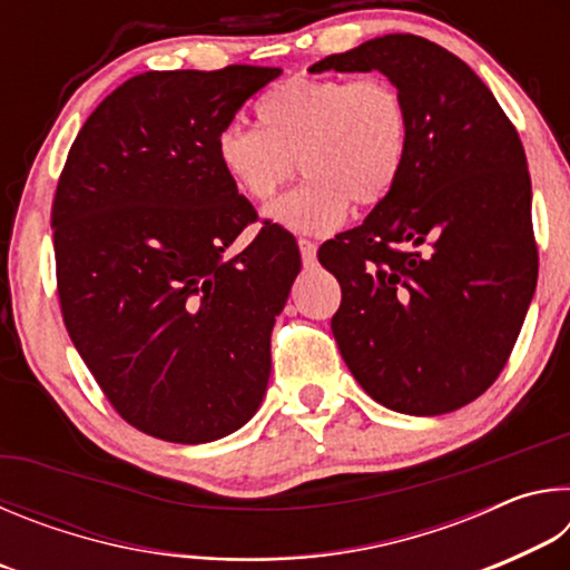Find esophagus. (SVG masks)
<instances>
[{"label":"esophagus","mask_w":570,"mask_h":570,"mask_svg":"<svg viewBox=\"0 0 570 570\" xmlns=\"http://www.w3.org/2000/svg\"><path fill=\"white\" fill-rule=\"evenodd\" d=\"M298 250H302L304 266H314V262H316V244H314V240L298 238Z\"/></svg>","instance_id":"34e87169"}]
</instances>
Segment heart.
<instances>
[{
	"label": "heart",
	"instance_id": "b5f03b06",
	"mask_svg": "<svg viewBox=\"0 0 570 570\" xmlns=\"http://www.w3.org/2000/svg\"><path fill=\"white\" fill-rule=\"evenodd\" d=\"M256 118L262 130H220L216 156L256 206L272 204L298 166L306 178L266 210L292 234H330L350 204L380 206L407 166L410 108L384 77H292L258 100Z\"/></svg>",
	"mask_w": 570,
	"mask_h": 570
}]
</instances>
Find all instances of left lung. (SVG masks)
Here are the masks:
<instances>
[{
	"instance_id": "8db88e82",
	"label": "left lung",
	"mask_w": 570,
	"mask_h": 570,
	"mask_svg": "<svg viewBox=\"0 0 570 570\" xmlns=\"http://www.w3.org/2000/svg\"><path fill=\"white\" fill-rule=\"evenodd\" d=\"M326 70L382 72L412 120L397 186L320 248L342 286L334 340L387 410L465 407L503 372L535 294L523 142L488 85L424 37H374L312 65Z\"/></svg>"
}]
</instances>
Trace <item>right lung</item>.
I'll use <instances>...</instances> for the list:
<instances>
[{
  "instance_id": "add662e5",
  "label": "right lung",
  "mask_w": 570,
  "mask_h": 570,
  "mask_svg": "<svg viewBox=\"0 0 570 570\" xmlns=\"http://www.w3.org/2000/svg\"><path fill=\"white\" fill-rule=\"evenodd\" d=\"M282 70L142 72L77 135L52 204L57 292L75 350L125 422L200 445L254 417L272 330L302 256L226 178L216 140Z\"/></svg>"
}]
</instances>
